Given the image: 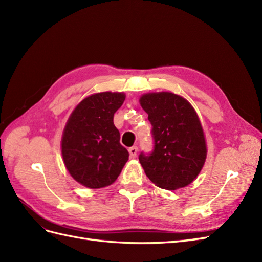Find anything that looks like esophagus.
I'll list each match as a JSON object with an SVG mask.
<instances>
[{"label": "esophagus", "mask_w": 262, "mask_h": 262, "mask_svg": "<svg viewBox=\"0 0 262 262\" xmlns=\"http://www.w3.org/2000/svg\"><path fill=\"white\" fill-rule=\"evenodd\" d=\"M129 153H130V157H136L137 153H138V147L137 146H132L129 148Z\"/></svg>", "instance_id": "34e87169"}]
</instances>
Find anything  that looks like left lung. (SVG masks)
I'll return each mask as SVG.
<instances>
[{
    "instance_id": "8db88e82",
    "label": "left lung",
    "mask_w": 262,
    "mask_h": 262,
    "mask_svg": "<svg viewBox=\"0 0 262 262\" xmlns=\"http://www.w3.org/2000/svg\"><path fill=\"white\" fill-rule=\"evenodd\" d=\"M140 104L152 124L154 149L139 161L155 186L176 190L196 178L207 158L201 122L191 104L169 92L142 95Z\"/></svg>"
}]
</instances>
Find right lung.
Instances as JSON below:
<instances>
[{
  "label": "right lung",
  "mask_w": 262,
  "mask_h": 262,
  "mask_svg": "<svg viewBox=\"0 0 262 262\" xmlns=\"http://www.w3.org/2000/svg\"><path fill=\"white\" fill-rule=\"evenodd\" d=\"M124 99V93L93 94L75 107L63 130V162L70 175L87 188L112 185L129 160L114 124Z\"/></svg>",
  "instance_id": "1"
}]
</instances>
